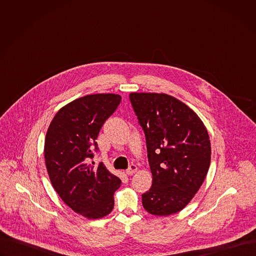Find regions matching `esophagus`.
<instances>
[{
	"label": "esophagus",
	"mask_w": 256,
	"mask_h": 256,
	"mask_svg": "<svg viewBox=\"0 0 256 256\" xmlns=\"http://www.w3.org/2000/svg\"><path fill=\"white\" fill-rule=\"evenodd\" d=\"M136 170H138V167H136V165L132 164V165L128 167V169L126 171V173L128 175H132V174H134V173L136 172Z\"/></svg>",
	"instance_id": "obj_1"
}]
</instances>
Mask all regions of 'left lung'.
I'll return each instance as SVG.
<instances>
[{
	"mask_svg": "<svg viewBox=\"0 0 256 256\" xmlns=\"http://www.w3.org/2000/svg\"><path fill=\"white\" fill-rule=\"evenodd\" d=\"M130 99L147 142L153 182L142 194L151 214L184 208L198 192L210 163V142L198 116L164 93H130Z\"/></svg>",
	"mask_w": 256,
	"mask_h": 256,
	"instance_id": "left-lung-1",
	"label": "left lung"
}]
</instances>
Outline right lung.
<instances>
[{"instance_id":"add662e5","label":"right lung","mask_w":256,"mask_h":256,"mask_svg":"<svg viewBox=\"0 0 256 256\" xmlns=\"http://www.w3.org/2000/svg\"><path fill=\"white\" fill-rule=\"evenodd\" d=\"M118 94L86 95L62 107L52 120L44 142V159L52 184L75 212L95 220L114 208L122 180L104 164L89 163L98 151L97 136L120 103Z\"/></svg>"}]
</instances>
